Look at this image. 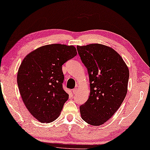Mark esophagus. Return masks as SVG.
I'll list each match as a JSON object with an SVG mask.
<instances>
[{
    "instance_id": "34e87169",
    "label": "esophagus",
    "mask_w": 150,
    "mask_h": 150,
    "mask_svg": "<svg viewBox=\"0 0 150 150\" xmlns=\"http://www.w3.org/2000/svg\"><path fill=\"white\" fill-rule=\"evenodd\" d=\"M72 92H73V94H76L78 90H77V89H74V90H72Z\"/></svg>"
}]
</instances>
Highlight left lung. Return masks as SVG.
<instances>
[{"label": "left lung", "instance_id": "8db88e82", "mask_svg": "<svg viewBox=\"0 0 150 150\" xmlns=\"http://www.w3.org/2000/svg\"><path fill=\"white\" fill-rule=\"evenodd\" d=\"M81 60L89 74V98L80 107L81 117L92 126L108 121L126 97L129 70L114 49L100 44L77 46Z\"/></svg>", "mask_w": 150, "mask_h": 150}]
</instances>
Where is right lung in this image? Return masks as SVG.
<instances>
[{
	"instance_id": "obj_1",
	"label": "right lung",
	"mask_w": 150,
	"mask_h": 150,
	"mask_svg": "<svg viewBox=\"0 0 150 150\" xmlns=\"http://www.w3.org/2000/svg\"><path fill=\"white\" fill-rule=\"evenodd\" d=\"M73 46L53 44L29 53L22 62L17 83L24 105L40 122H52L60 115L68 94L64 90L62 66L76 56Z\"/></svg>"
}]
</instances>
